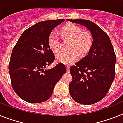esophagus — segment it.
<instances>
[{
	"mask_svg": "<svg viewBox=\"0 0 123 123\" xmlns=\"http://www.w3.org/2000/svg\"><path fill=\"white\" fill-rule=\"evenodd\" d=\"M66 68H67V71H69V69H70L69 66H68V65H67V66H66Z\"/></svg>",
	"mask_w": 123,
	"mask_h": 123,
	"instance_id": "obj_1",
	"label": "esophagus"
}]
</instances>
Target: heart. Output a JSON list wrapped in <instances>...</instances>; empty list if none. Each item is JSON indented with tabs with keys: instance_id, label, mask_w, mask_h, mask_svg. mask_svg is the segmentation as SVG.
<instances>
[{
	"instance_id": "obj_1",
	"label": "heart",
	"mask_w": 123,
	"mask_h": 123,
	"mask_svg": "<svg viewBox=\"0 0 123 123\" xmlns=\"http://www.w3.org/2000/svg\"><path fill=\"white\" fill-rule=\"evenodd\" d=\"M61 34L65 39L71 40L68 52H60L56 55L57 61L64 64H72L78 60L79 53L85 55L89 51L92 44V35L88 31H82L80 27L73 24H68L62 27ZM48 46L53 52L60 49V39L55 32L50 33Z\"/></svg>"
}]
</instances>
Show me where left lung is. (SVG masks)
<instances>
[{
    "label": "left lung",
    "instance_id": "left-lung-1",
    "mask_svg": "<svg viewBox=\"0 0 123 123\" xmlns=\"http://www.w3.org/2000/svg\"><path fill=\"white\" fill-rule=\"evenodd\" d=\"M68 20L84 25L91 32L92 44L85 57L70 68L73 81L71 96L82 105H92L104 98L115 77L116 54L108 35L95 23L84 19Z\"/></svg>",
    "mask_w": 123,
    "mask_h": 123
}]
</instances>
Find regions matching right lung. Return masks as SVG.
Returning <instances> with one entry per match:
<instances>
[{
    "label": "right lung",
    "mask_w": 123,
    "mask_h": 123,
    "mask_svg": "<svg viewBox=\"0 0 123 123\" xmlns=\"http://www.w3.org/2000/svg\"><path fill=\"white\" fill-rule=\"evenodd\" d=\"M64 19L44 20L25 30L13 48L9 64L11 84L22 99L31 103L46 101L55 84L66 72L62 63L45 70L55 59L48 46L50 33Z\"/></svg>",
    "instance_id": "add662e5"
}]
</instances>
